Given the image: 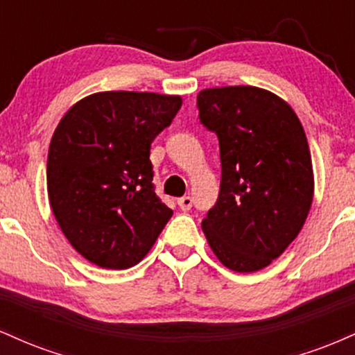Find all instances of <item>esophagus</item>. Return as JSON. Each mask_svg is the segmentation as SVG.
Listing matches in <instances>:
<instances>
[{"instance_id":"obj_1","label":"esophagus","mask_w":355,"mask_h":355,"mask_svg":"<svg viewBox=\"0 0 355 355\" xmlns=\"http://www.w3.org/2000/svg\"><path fill=\"white\" fill-rule=\"evenodd\" d=\"M177 203H178V207H180L183 211H187V210L191 209V203H193V200H191V197H189V195H187V197L178 198Z\"/></svg>"}]
</instances>
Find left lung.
<instances>
[{
  "instance_id": "left-lung-1",
  "label": "left lung",
  "mask_w": 355,
  "mask_h": 355,
  "mask_svg": "<svg viewBox=\"0 0 355 355\" xmlns=\"http://www.w3.org/2000/svg\"><path fill=\"white\" fill-rule=\"evenodd\" d=\"M200 120L217 133L220 195L202 222L222 266L262 270L302 230L313 200V168L299 116L268 89L205 88L197 96Z\"/></svg>"
}]
</instances>
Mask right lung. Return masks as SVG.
<instances>
[{"instance_id":"right-lung-1","label":"right lung","mask_w":355,"mask_h":355,"mask_svg":"<svg viewBox=\"0 0 355 355\" xmlns=\"http://www.w3.org/2000/svg\"><path fill=\"white\" fill-rule=\"evenodd\" d=\"M180 107V95L98 92L60 120L48 150V198L64 237L88 262L112 270L137 266L173 215L155 193L150 146Z\"/></svg>"}]
</instances>
